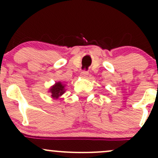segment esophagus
<instances>
[{
  "mask_svg": "<svg viewBox=\"0 0 158 158\" xmlns=\"http://www.w3.org/2000/svg\"><path fill=\"white\" fill-rule=\"evenodd\" d=\"M88 75H89L88 72L82 71V73H81L80 76H81V77H82V78H83V79H86V78L88 77Z\"/></svg>",
  "mask_w": 158,
  "mask_h": 158,
  "instance_id": "34e87169",
  "label": "esophagus"
}]
</instances>
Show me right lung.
Segmentation results:
<instances>
[{
	"instance_id": "right-lung-1",
	"label": "right lung",
	"mask_w": 158,
	"mask_h": 158,
	"mask_svg": "<svg viewBox=\"0 0 158 158\" xmlns=\"http://www.w3.org/2000/svg\"><path fill=\"white\" fill-rule=\"evenodd\" d=\"M66 92V85L61 82H57L49 89L48 92L51 94L50 96L52 99H58L61 95Z\"/></svg>"
}]
</instances>
